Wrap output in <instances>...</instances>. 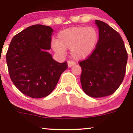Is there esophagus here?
<instances>
[{"instance_id":"obj_1","label":"esophagus","mask_w":133,"mask_h":133,"mask_svg":"<svg viewBox=\"0 0 133 133\" xmlns=\"http://www.w3.org/2000/svg\"><path fill=\"white\" fill-rule=\"evenodd\" d=\"M74 64H75V62H74L72 61H68V68H71V67H72Z\"/></svg>"}]
</instances>
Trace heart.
<instances>
[{"label": "heart", "mask_w": 133, "mask_h": 133, "mask_svg": "<svg viewBox=\"0 0 133 133\" xmlns=\"http://www.w3.org/2000/svg\"><path fill=\"white\" fill-rule=\"evenodd\" d=\"M99 39L97 30L92 27L77 26L65 29L57 35V41L52 40L53 51L64 54L70 49V54L75 60L86 59L96 50Z\"/></svg>", "instance_id": "b5f03b06"}]
</instances>
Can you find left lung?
I'll list each match as a JSON object with an SVG mask.
<instances>
[{
    "label": "left lung",
    "instance_id": "1",
    "mask_svg": "<svg viewBox=\"0 0 133 133\" xmlns=\"http://www.w3.org/2000/svg\"><path fill=\"white\" fill-rule=\"evenodd\" d=\"M95 24L99 36L97 46L79 65L82 90L90 97L98 98L113 94L121 84L128 54L119 34L103 21L95 20Z\"/></svg>",
    "mask_w": 133,
    "mask_h": 133
}]
</instances>
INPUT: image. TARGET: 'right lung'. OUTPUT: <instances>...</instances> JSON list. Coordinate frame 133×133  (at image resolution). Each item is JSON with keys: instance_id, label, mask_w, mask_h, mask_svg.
<instances>
[{"instance_id": "1", "label": "right lung", "mask_w": 133, "mask_h": 133, "mask_svg": "<svg viewBox=\"0 0 133 133\" xmlns=\"http://www.w3.org/2000/svg\"><path fill=\"white\" fill-rule=\"evenodd\" d=\"M53 32L51 27L41 24L28 27L12 38L6 54L14 84L32 98L51 94L68 68L67 62L56 61L46 51L51 49Z\"/></svg>"}]
</instances>
